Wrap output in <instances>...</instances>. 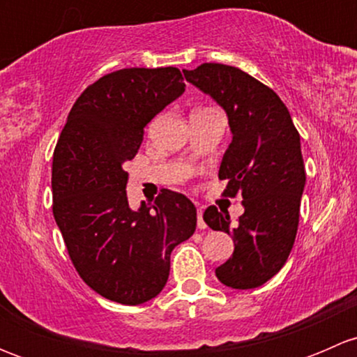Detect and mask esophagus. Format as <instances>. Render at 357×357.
Listing matches in <instances>:
<instances>
[{"label": "esophagus", "mask_w": 357, "mask_h": 357, "mask_svg": "<svg viewBox=\"0 0 357 357\" xmlns=\"http://www.w3.org/2000/svg\"><path fill=\"white\" fill-rule=\"evenodd\" d=\"M197 226H199L200 229L207 228V225H205V221H204V211H202V208L197 211Z\"/></svg>", "instance_id": "esophagus-1"}]
</instances>
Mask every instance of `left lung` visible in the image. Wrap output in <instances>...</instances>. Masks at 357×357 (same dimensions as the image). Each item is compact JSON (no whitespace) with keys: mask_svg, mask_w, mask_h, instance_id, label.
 Returning <instances> with one entry per match:
<instances>
[{"mask_svg":"<svg viewBox=\"0 0 357 357\" xmlns=\"http://www.w3.org/2000/svg\"><path fill=\"white\" fill-rule=\"evenodd\" d=\"M183 74L228 115L233 139L219 179H228L225 195L240 193L245 208L236 222L228 211L205 208L208 228L228 233L235 242L233 255L215 268V276L231 289H257L283 268L297 235L305 185L301 136L280 96L247 72L202 63Z\"/></svg>","mask_w":357,"mask_h":357,"instance_id":"1","label":"left lung"}]
</instances>
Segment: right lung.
<instances>
[{"label":"right lung","mask_w":357,"mask_h":357,"mask_svg":"<svg viewBox=\"0 0 357 357\" xmlns=\"http://www.w3.org/2000/svg\"><path fill=\"white\" fill-rule=\"evenodd\" d=\"M185 93L179 68H122L75 100L52 167L53 215L84 283L109 301L138 305L157 297L171 252L197 228L185 195L162 190L153 204L129 207L124 164L145 126Z\"/></svg>","instance_id":"right-lung-1"}]
</instances>
